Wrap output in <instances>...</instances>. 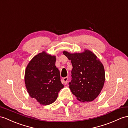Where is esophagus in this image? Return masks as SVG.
Instances as JSON below:
<instances>
[{
    "label": "esophagus",
    "instance_id": "esophagus-1",
    "mask_svg": "<svg viewBox=\"0 0 128 128\" xmlns=\"http://www.w3.org/2000/svg\"><path fill=\"white\" fill-rule=\"evenodd\" d=\"M68 76L65 77V78H64L63 79L64 82V83L65 85H66V84H67V82H68Z\"/></svg>",
    "mask_w": 128,
    "mask_h": 128
}]
</instances>
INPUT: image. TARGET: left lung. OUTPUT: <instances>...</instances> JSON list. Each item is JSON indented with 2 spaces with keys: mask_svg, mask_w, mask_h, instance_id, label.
I'll return each mask as SVG.
<instances>
[{
  "mask_svg": "<svg viewBox=\"0 0 128 128\" xmlns=\"http://www.w3.org/2000/svg\"><path fill=\"white\" fill-rule=\"evenodd\" d=\"M63 54L71 61L72 80L69 83L72 93L80 102H92L100 94L104 85L105 76L103 64L91 51L84 49L82 52Z\"/></svg>",
  "mask_w": 128,
  "mask_h": 128,
  "instance_id": "left-lung-1",
  "label": "left lung"
}]
</instances>
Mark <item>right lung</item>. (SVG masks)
Wrapping results in <instances>:
<instances>
[{
  "label": "right lung",
  "mask_w": 128,
  "mask_h": 128,
  "mask_svg": "<svg viewBox=\"0 0 128 128\" xmlns=\"http://www.w3.org/2000/svg\"><path fill=\"white\" fill-rule=\"evenodd\" d=\"M56 56L45 51L35 55L28 64L24 81L28 93L40 105L54 102L64 88L60 71L55 66Z\"/></svg>",
  "instance_id": "obj_1"
}]
</instances>
